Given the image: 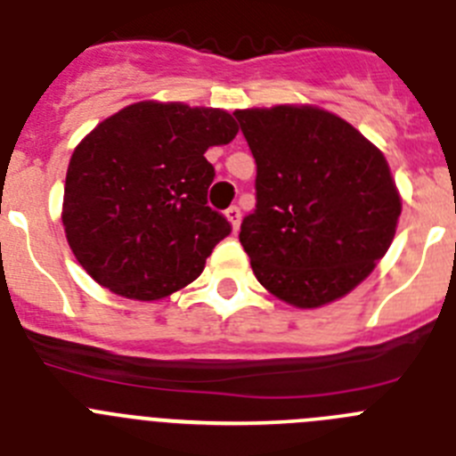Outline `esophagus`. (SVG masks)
I'll return each mask as SVG.
<instances>
[{"label": "esophagus", "mask_w": 456, "mask_h": 456, "mask_svg": "<svg viewBox=\"0 0 456 456\" xmlns=\"http://www.w3.org/2000/svg\"><path fill=\"white\" fill-rule=\"evenodd\" d=\"M224 216H227V220H229V223H232L233 232H238V227H240V208H238V207H229L227 211H224Z\"/></svg>", "instance_id": "obj_1"}]
</instances>
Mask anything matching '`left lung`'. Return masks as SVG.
Segmentation results:
<instances>
[{
    "label": "left lung",
    "mask_w": 456,
    "mask_h": 456,
    "mask_svg": "<svg viewBox=\"0 0 456 456\" xmlns=\"http://www.w3.org/2000/svg\"><path fill=\"white\" fill-rule=\"evenodd\" d=\"M233 116L256 161V208L238 238L261 286L299 309L347 295L395 236L402 202L384 154L315 106Z\"/></svg>",
    "instance_id": "left-lung-1"
}]
</instances>
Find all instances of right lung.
Here are the masks:
<instances>
[{
  "label": "right lung",
  "mask_w": 456,
  "mask_h": 456,
  "mask_svg": "<svg viewBox=\"0 0 456 456\" xmlns=\"http://www.w3.org/2000/svg\"><path fill=\"white\" fill-rule=\"evenodd\" d=\"M238 134L223 109L138 102L90 131L69 159L63 227L97 284L161 299L191 284L232 224L207 207L204 151Z\"/></svg>",
  "instance_id": "obj_1"
}]
</instances>
